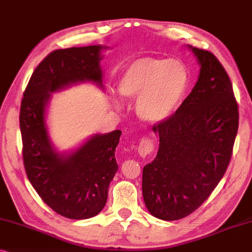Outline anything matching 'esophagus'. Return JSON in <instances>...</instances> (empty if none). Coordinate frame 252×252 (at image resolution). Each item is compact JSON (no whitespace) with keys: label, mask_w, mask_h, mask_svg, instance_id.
Masks as SVG:
<instances>
[{"label":"esophagus","mask_w":252,"mask_h":252,"mask_svg":"<svg viewBox=\"0 0 252 252\" xmlns=\"http://www.w3.org/2000/svg\"><path fill=\"white\" fill-rule=\"evenodd\" d=\"M154 151V144L150 138H144L138 145V153L142 158H145Z\"/></svg>","instance_id":"1"}]
</instances>
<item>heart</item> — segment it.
<instances>
[{"mask_svg":"<svg viewBox=\"0 0 252 252\" xmlns=\"http://www.w3.org/2000/svg\"><path fill=\"white\" fill-rule=\"evenodd\" d=\"M189 75L177 60L143 58L121 73L117 90L126 100H136V114L143 122L160 124L170 119L186 95Z\"/></svg>","mask_w":252,"mask_h":252,"instance_id":"heart-1","label":"heart"}]
</instances>
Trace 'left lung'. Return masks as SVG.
I'll return each mask as SVG.
<instances>
[{
  "mask_svg": "<svg viewBox=\"0 0 252 252\" xmlns=\"http://www.w3.org/2000/svg\"><path fill=\"white\" fill-rule=\"evenodd\" d=\"M198 79L176 113L153 126L159 150L143 169L149 212L173 221L196 211L222 179L239 129V107L226 70L212 53L188 45Z\"/></svg>",
  "mask_w": 252,
  "mask_h": 252,
  "instance_id": "obj_1",
  "label": "left lung"
}]
</instances>
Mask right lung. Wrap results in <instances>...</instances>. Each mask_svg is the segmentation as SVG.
Listing matches in <instances>:
<instances>
[{"label": "right lung", "mask_w": 252, "mask_h": 252, "mask_svg": "<svg viewBox=\"0 0 252 252\" xmlns=\"http://www.w3.org/2000/svg\"><path fill=\"white\" fill-rule=\"evenodd\" d=\"M102 45L54 50L32 73L22 100L19 126L29 181L60 216L89 219L101 212L119 166L115 149L122 131L90 136L77 149L60 152L50 138L47 112L53 93L82 83L102 91Z\"/></svg>", "instance_id": "obj_1"}]
</instances>
